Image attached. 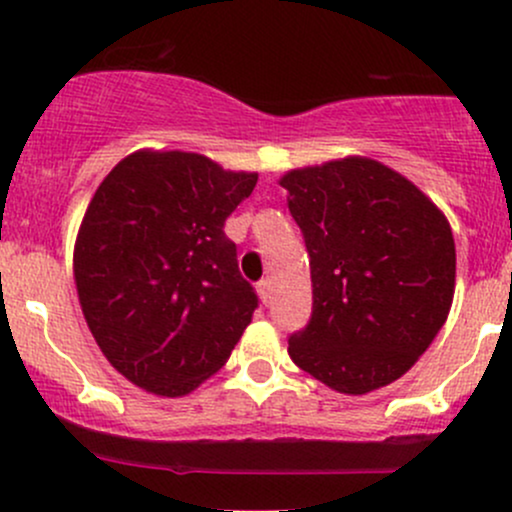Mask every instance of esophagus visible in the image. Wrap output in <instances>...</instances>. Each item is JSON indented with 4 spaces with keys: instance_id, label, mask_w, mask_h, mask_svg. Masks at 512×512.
<instances>
[{
    "instance_id": "34e87169",
    "label": "esophagus",
    "mask_w": 512,
    "mask_h": 512,
    "mask_svg": "<svg viewBox=\"0 0 512 512\" xmlns=\"http://www.w3.org/2000/svg\"><path fill=\"white\" fill-rule=\"evenodd\" d=\"M257 293H260V298H262V303H269V293H272V281L269 279H262L260 284H257Z\"/></svg>"
}]
</instances>
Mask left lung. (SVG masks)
<instances>
[{"label":"left lung","mask_w":512,"mask_h":512,"mask_svg":"<svg viewBox=\"0 0 512 512\" xmlns=\"http://www.w3.org/2000/svg\"><path fill=\"white\" fill-rule=\"evenodd\" d=\"M279 182L313 281V315L291 334V361L342 395L395 383L448 320V219L414 182L366 156L289 170Z\"/></svg>","instance_id":"left-lung-1"}]
</instances>
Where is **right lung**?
Listing matches in <instances>:
<instances>
[{
	"label": "right lung",
	"instance_id": "add662e5",
	"mask_svg": "<svg viewBox=\"0 0 512 512\" xmlns=\"http://www.w3.org/2000/svg\"><path fill=\"white\" fill-rule=\"evenodd\" d=\"M257 173L139 149L105 175L74 243L81 313L110 366L158 397L197 390L257 308L223 223Z\"/></svg>",
	"mask_w": 512,
	"mask_h": 512
}]
</instances>
